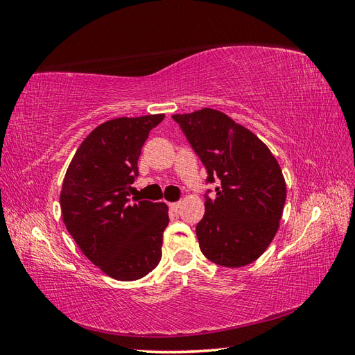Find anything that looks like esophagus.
Returning a JSON list of instances; mask_svg holds the SVG:
<instances>
[{
	"instance_id": "obj_1",
	"label": "esophagus",
	"mask_w": 355,
	"mask_h": 355,
	"mask_svg": "<svg viewBox=\"0 0 355 355\" xmlns=\"http://www.w3.org/2000/svg\"><path fill=\"white\" fill-rule=\"evenodd\" d=\"M178 209H180V202H171V204H169V211L174 212V214H177Z\"/></svg>"
}]
</instances>
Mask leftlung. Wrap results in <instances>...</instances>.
I'll return each instance as SVG.
<instances>
[{
    "label": "left lung",
    "instance_id": "left-lung-1",
    "mask_svg": "<svg viewBox=\"0 0 355 355\" xmlns=\"http://www.w3.org/2000/svg\"><path fill=\"white\" fill-rule=\"evenodd\" d=\"M207 169L205 214L196 226L212 263L241 268L259 259L279 227L287 187L270 150L247 128L212 108L172 116Z\"/></svg>",
    "mask_w": 355,
    "mask_h": 355
}]
</instances>
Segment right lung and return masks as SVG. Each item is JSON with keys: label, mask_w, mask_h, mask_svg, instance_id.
I'll return each mask as SVG.
<instances>
[{"label": "right lung", "mask_w": 355, "mask_h": 355, "mask_svg": "<svg viewBox=\"0 0 355 355\" xmlns=\"http://www.w3.org/2000/svg\"><path fill=\"white\" fill-rule=\"evenodd\" d=\"M164 117H120L99 125L64 178L60 209L67 230L94 265L119 281L146 277L162 259L168 207L130 195L141 148Z\"/></svg>", "instance_id": "right-lung-1"}]
</instances>
